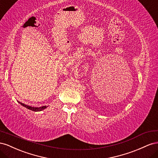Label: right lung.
Instances as JSON below:
<instances>
[{
    "label": "right lung",
    "instance_id": "right-lung-1",
    "mask_svg": "<svg viewBox=\"0 0 158 158\" xmlns=\"http://www.w3.org/2000/svg\"><path fill=\"white\" fill-rule=\"evenodd\" d=\"M19 102L20 103V104L21 105H22L23 106L26 107V109H28L31 110H32V111H35V112H36V111H41V110H42L46 109V108L47 107L46 106H41V107H37V108H35V107H32V106H28V105H26L24 104V103H22V102Z\"/></svg>",
    "mask_w": 158,
    "mask_h": 158
}]
</instances>
